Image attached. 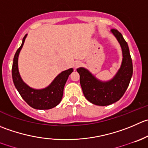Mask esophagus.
<instances>
[{
    "instance_id": "esophagus-1",
    "label": "esophagus",
    "mask_w": 148,
    "mask_h": 148,
    "mask_svg": "<svg viewBox=\"0 0 148 148\" xmlns=\"http://www.w3.org/2000/svg\"><path fill=\"white\" fill-rule=\"evenodd\" d=\"M81 64H82V63L80 62V61H77L74 63V67L75 69H77V68H78L79 66H81Z\"/></svg>"
}]
</instances>
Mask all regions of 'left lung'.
<instances>
[{
    "label": "left lung",
    "mask_w": 148,
    "mask_h": 148,
    "mask_svg": "<svg viewBox=\"0 0 148 148\" xmlns=\"http://www.w3.org/2000/svg\"><path fill=\"white\" fill-rule=\"evenodd\" d=\"M110 32L115 36L122 51L121 66L115 76L108 81H101L84 67L77 69L84 97L92 104L100 106H108L121 99L130 84L133 73L128 44L118 30L113 29Z\"/></svg>",
    "instance_id": "1"
}]
</instances>
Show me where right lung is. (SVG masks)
<instances>
[{"label":"right lung","mask_w":148,"mask_h":148,"mask_svg":"<svg viewBox=\"0 0 148 148\" xmlns=\"http://www.w3.org/2000/svg\"><path fill=\"white\" fill-rule=\"evenodd\" d=\"M27 34L22 40L21 46L16 52L12 66V78L16 88L24 101L29 106L38 110H48L58 106L61 101L64 88L68 77L74 69L70 68L60 73L52 82L43 89H34L27 85L20 76L18 68V55L24 45Z\"/></svg>","instance_id":"1"}]
</instances>
